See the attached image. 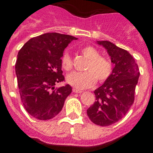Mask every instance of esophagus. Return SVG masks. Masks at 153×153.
I'll use <instances>...</instances> for the list:
<instances>
[{
    "label": "esophagus",
    "mask_w": 153,
    "mask_h": 153,
    "mask_svg": "<svg viewBox=\"0 0 153 153\" xmlns=\"http://www.w3.org/2000/svg\"><path fill=\"white\" fill-rule=\"evenodd\" d=\"M73 92H74V93H82V92H83V91H80V90H78V89H75V88H74L73 89Z\"/></svg>",
    "instance_id": "34e87169"
}]
</instances>
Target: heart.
I'll return each mask as SVG.
<instances>
[{
  "mask_svg": "<svg viewBox=\"0 0 153 153\" xmlns=\"http://www.w3.org/2000/svg\"><path fill=\"white\" fill-rule=\"evenodd\" d=\"M81 53L88 59L83 72H73L67 75V82L78 89H86L93 86L98 80L104 82L111 76L113 63L108 57L100 55V52L92 46L83 47ZM61 67L66 71L73 68V60L69 53L64 51L60 58Z\"/></svg>",
  "mask_w": 153,
  "mask_h": 153,
  "instance_id": "b5f03b06",
  "label": "heart"
}]
</instances>
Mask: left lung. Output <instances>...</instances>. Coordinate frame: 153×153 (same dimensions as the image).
<instances>
[{"label":"left lung","mask_w":153,"mask_h":153,"mask_svg":"<svg viewBox=\"0 0 153 153\" xmlns=\"http://www.w3.org/2000/svg\"><path fill=\"white\" fill-rule=\"evenodd\" d=\"M98 44L106 49L115 67L111 76L94 91L96 101L87 109V115L95 125L109 126L126 116L133 104L140 71L127 51L106 40Z\"/></svg>","instance_id":"1"}]
</instances>
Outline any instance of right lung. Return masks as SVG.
Wrapping results in <instances>:
<instances>
[{
    "instance_id": "obj_1",
    "label": "right lung",
    "mask_w": 153,
    "mask_h": 153,
    "mask_svg": "<svg viewBox=\"0 0 153 153\" xmlns=\"http://www.w3.org/2000/svg\"><path fill=\"white\" fill-rule=\"evenodd\" d=\"M73 39L77 38L45 33L29 39L18 53L15 69L20 100L35 118L46 121L55 117L71 93L69 84L59 88L55 85L65 80L60 58Z\"/></svg>"
}]
</instances>
